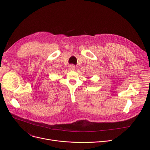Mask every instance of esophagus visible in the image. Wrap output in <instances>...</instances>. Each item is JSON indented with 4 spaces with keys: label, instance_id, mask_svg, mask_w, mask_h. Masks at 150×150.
Segmentation results:
<instances>
[{
    "label": "esophagus",
    "instance_id": "34e87169",
    "mask_svg": "<svg viewBox=\"0 0 150 150\" xmlns=\"http://www.w3.org/2000/svg\"><path fill=\"white\" fill-rule=\"evenodd\" d=\"M69 69L70 71H74V70L75 69V67L74 66V65H71V66H69Z\"/></svg>",
    "mask_w": 150,
    "mask_h": 150
}]
</instances>
